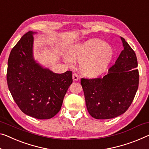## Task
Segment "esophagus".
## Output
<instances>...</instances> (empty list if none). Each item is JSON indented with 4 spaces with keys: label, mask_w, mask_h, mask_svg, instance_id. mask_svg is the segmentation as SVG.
Wrapping results in <instances>:
<instances>
[{
    "label": "esophagus",
    "mask_w": 149,
    "mask_h": 149,
    "mask_svg": "<svg viewBox=\"0 0 149 149\" xmlns=\"http://www.w3.org/2000/svg\"><path fill=\"white\" fill-rule=\"evenodd\" d=\"M72 79L74 81H77L79 79V76L76 73H73L72 74Z\"/></svg>",
    "instance_id": "34e87169"
}]
</instances>
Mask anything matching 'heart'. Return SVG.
<instances>
[{"instance_id":"heart-1","label":"heart","mask_w":149,"mask_h":149,"mask_svg":"<svg viewBox=\"0 0 149 149\" xmlns=\"http://www.w3.org/2000/svg\"><path fill=\"white\" fill-rule=\"evenodd\" d=\"M113 55V49L106 42L96 38L77 45L69 51L72 60L81 61L80 69L82 74L91 78L97 77L106 71Z\"/></svg>"}]
</instances>
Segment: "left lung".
Listing matches in <instances>:
<instances>
[{"mask_svg": "<svg viewBox=\"0 0 149 149\" xmlns=\"http://www.w3.org/2000/svg\"><path fill=\"white\" fill-rule=\"evenodd\" d=\"M121 40L124 50L109 68V74L102 78L81 80L86 108L96 119H109L125 113L139 87L136 54L125 38Z\"/></svg>", "mask_w": 149, "mask_h": 149, "instance_id": "obj_1", "label": "left lung"}]
</instances>
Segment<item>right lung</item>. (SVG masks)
Here are the masks:
<instances>
[{
    "instance_id": "obj_1",
    "label": "right lung",
    "mask_w": 149,
    "mask_h": 149,
    "mask_svg": "<svg viewBox=\"0 0 149 149\" xmlns=\"http://www.w3.org/2000/svg\"><path fill=\"white\" fill-rule=\"evenodd\" d=\"M33 34L27 32L11 50L6 80L22 113L38 119H49L61 109L72 82V71L56 74L36 63L33 57Z\"/></svg>"
}]
</instances>
